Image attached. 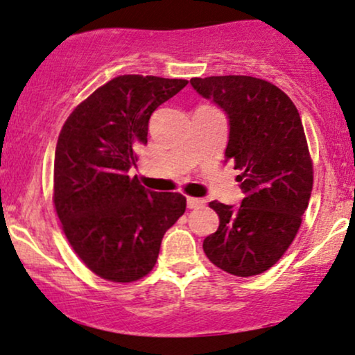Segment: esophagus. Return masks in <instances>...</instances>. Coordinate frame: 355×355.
Here are the masks:
<instances>
[{
    "mask_svg": "<svg viewBox=\"0 0 355 355\" xmlns=\"http://www.w3.org/2000/svg\"><path fill=\"white\" fill-rule=\"evenodd\" d=\"M204 205H205L204 199L187 198V207H189V209H199V207H204Z\"/></svg>",
    "mask_w": 355,
    "mask_h": 355,
    "instance_id": "1",
    "label": "esophagus"
}]
</instances>
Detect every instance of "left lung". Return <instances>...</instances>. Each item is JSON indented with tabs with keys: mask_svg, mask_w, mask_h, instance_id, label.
Listing matches in <instances>:
<instances>
[{
	"mask_svg": "<svg viewBox=\"0 0 355 355\" xmlns=\"http://www.w3.org/2000/svg\"><path fill=\"white\" fill-rule=\"evenodd\" d=\"M229 118L225 161L240 171L239 207L212 200L218 229L202 247L214 265L235 277L271 268L288 250L313 191V161L298 108L277 85L248 76L191 78Z\"/></svg>",
	"mask_w": 355,
	"mask_h": 355,
	"instance_id": "obj_1",
	"label": "left lung"
}]
</instances>
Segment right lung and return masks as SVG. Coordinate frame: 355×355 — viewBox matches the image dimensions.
<instances>
[{
    "label": "right lung",
    "mask_w": 355,
    "mask_h": 355,
    "mask_svg": "<svg viewBox=\"0 0 355 355\" xmlns=\"http://www.w3.org/2000/svg\"><path fill=\"white\" fill-rule=\"evenodd\" d=\"M182 78L120 76L69 115L54 157V205L78 258L100 278L131 283L156 265L166 230L186 211L179 192L144 189L128 171L151 113Z\"/></svg>",
    "instance_id": "1"
}]
</instances>
